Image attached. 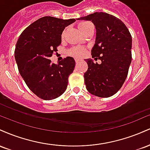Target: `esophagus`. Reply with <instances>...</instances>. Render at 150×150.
<instances>
[{
	"label": "esophagus",
	"mask_w": 150,
	"mask_h": 150,
	"mask_svg": "<svg viewBox=\"0 0 150 150\" xmlns=\"http://www.w3.org/2000/svg\"><path fill=\"white\" fill-rule=\"evenodd\" d=\"M75 62H76V63H79V62H80L81 60L80 59V58H75Z\"/></svg>",
	"instance_id": "obj_1"
}]
</instances>
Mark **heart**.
<instances>
[{
	"label": "heart",
	"mask_w": 150,
	"mask_h": 150,
	"mask_svg": "<svg viewBox=\"0 0 150 150\" xmlns=\"http://www.w3.org/2000/svg\"><path fill=\"white\" fill-rule=\"evenodd\" d=\"M91 25V24L89 23V22H80L78 23V29L82 33H83L85 31L87 30L89 27V26ZM64 33L63 34V35ZM69 53L71 55L75 56H78V57H80V56H82L85 53V49L84 48L82 47H74L73 49L70 50Z\"/></svg>",
	"instance_id": "obj_1"
}]
</instances>
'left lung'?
<instances>
[{
	"mask_svg": "<svg viewBox=\"0 0 150 150\" xmlns=\"http://www.w3.org/2000/svg\"><path fill=\"white\" fill-rule=\"evenodd\" d=\"M89 20L95 26V44L92 49L94 60L85 59L88 69L84 74L87 91L99 97H109L124 83L132 61V37L121 20L108 13L99 12L77 18Z\"/></svg>",
	"mask_w": 150,
	"mask_h": 150,
	"instance_id": "left-lung-1",
	"label": "left lung"
}]
</instances>
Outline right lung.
Masks as SVG:
<instances>
[{"instance_id":"1","label":"right lung","mask_w":150,"mask_h":150,"mask_svg":"<svg viewBox=\"0 0 150 150\" xmlns=\"http://www.w3.org/2000/svg\"><path fill=\"white\" fill-rule=\"evenodd\" d=\"M75 21L43 17L28 26L17 42L15 58L19 73L30 90L41 99H54L66 90L75 60L68 56L56 65L49 58L58 51L65 27Z\"/></svg>"}]
</instances>
